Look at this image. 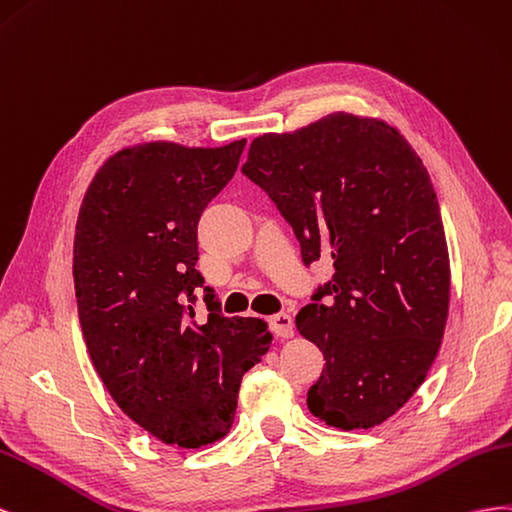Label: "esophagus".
<instances>
[{
  "instance_id": "34e87169",
  "label": "esophagus",
  "mask_w": 512,
  "mask_h": 512,
  "mask_svg": "<svg viewBox=\"0 0 512 512\" xmlns=\"http://www.w3.org/2000/svg\"><path fill=\"white\" fill-rule=\"evenodd\" d=\"M268 326L279 334V337L283 339H289L291 334H294V321H291V317L287 313H276L268 319Z\"/></svg>"
}]
</instances>
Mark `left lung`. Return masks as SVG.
<instances>
[{
    "mask_svg": "<svg viewBox=\"0 0 512 512\" xmlns=\"http://www.w3.org/2000/svg\"><path fill=\"white\" fill-rule=\"evenodd\" d=\"M242 173L294 229L304 266L332 257V279L296 317L326 360L306 405L339 429L379 425L425 382L448 317V248L425 165L386 122L332 113L257 137Z\"/></svg>",
    "mask_w": 512,
    "mask_h": 512,
    "instance_id": "obj_1",
    "label": "left lung"
}]
</instances>
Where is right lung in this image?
Listing matches in <instances>:
<instances>
[{
    "label": "right lung",
    "mask_w": 512,
    "mask_h": 512,
    "mask_svg": "<svg viewBox=\"0 0 512 512\" xmlns=\"http://www.w3.org/2000/svg\"><path fill=\"white\" fill-rule=\"evenodd\" d=\"M223 148L143 143L111 156L83 197L72 274L83 339L120 410L165 444L223 437L266 321L225 317L197 270V223L238 169ZM201 297L207 311L196 315Z\"/></svg>",
    "instance_id": "right-lung-1"
}]
</instances>
